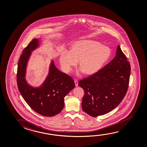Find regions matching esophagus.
I'll use <instances>...</instances> for the list:
<instances>
[{
  "label": "esophagus",
  "mask_w": 147,
  "mask_h": 147,
  "mask_svg": "<svg viewBox=\"0 0 147 147\" xmlns=\"http://www.w3.org/2000/svg\"><path fill=\"white\" fill-rule=\"evenodd\" d=\"M74 82L76 86H78V82L77 81V80H76V79H74Z\"/></svg>",
  "instance_id": "esophagus-1"
}]
</instances>
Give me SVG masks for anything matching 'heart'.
<instances>
[{
	"label": "heart",
	"mask_w": 147,
	"mask_h": 147,
	"mask_svg": "<svg viewBox=\"0 0 147 147\" xmlns=\"http://www.w3.org/2000/svg\"><path fill=\"white\" fill-rule=\"evenodd\" d=\"M111 51L108 47L92 40L77 41L70 51L61 53L60 63L63 70L66 73L72 70L79 61V72L92 75L102 68L111 57Z\"/></svg>",
	"instance_id": "heart-1"
}]
</instances>
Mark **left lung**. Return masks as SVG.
I'll list each match as a JSON object with an SVG mask.
<instances>
[{"label": "left lung", "instance_id": "left-lung-1", "mask_svg": "<svg viewBox=\"0 0 147 147\" xmlns=\"http://www.w3.org/2000/svg\"><path fill=\"white\" fill-rule=\"evenodd\" d=\"M130 65L119 45L115 57L98 72L79 81L84 95L83 111L92 117L104 115L116 108L127 91Z\"/></svg>", "mask_w": 147, "mask_h": 147}]
</instances>
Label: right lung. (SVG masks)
<instances>
[{
  "label": "right lung",
  "instance_id": "obj_1",
  "mask_svg": "<svg viewBox=\"0 0 147 147\" xmlns=\"http://www.w3.org/2000/svg\"><path fill=\"white\" fill-rule=\"evenodd\" d=\"M39 46L38 39L34 38L24 49L18 66V87L24 100L32 110L42 116L51 117L63 110L64 98L75 84L70 76L57 69L53 60L43 83L36 87L29 84L25 78L27 63L32 51Z\"/></svg>",
  "mask_w": 147,
  "mask_h": 147
}]
</instances>
